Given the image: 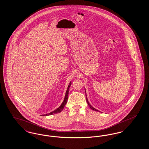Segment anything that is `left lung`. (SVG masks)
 Segmentation results:
<instances>
[{
    "instance_id": "8db88e82",
    "label": "left lung",
    "mask_w": 149,
    "mask_h": 149,
    "mask_svg": "<svg viewBox=\"0 0 149 149\" xmlns=\"http://www.w3.org/2000/svg\"><path fill=\"white\" fill-rule=\"evenodd\" d=\"M85 92H86V91H85ZM85 96H86V102H87V103H88V106L90 107V108L93 109V111H97V112H100L98 110H97V109H96L95 108H94L90 104H89V102H88V98H87V97H86V93H85Z\"/></svg>"
}]
</instances>
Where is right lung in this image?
<instances>
[{
  "label": "right lung",
  "instance_id": "add662e5",
  "mask_svg": "<svg viewBox=\"0 0 149 149\" xmlns=\"http://www.w3.org/2000/svg\"><path fill=\"white\" fill-rule=\"evenodd\" d=\"M71 84V82L70 81L69 86L68 87V89H67V91H66V92L65 94V98H64V101L62 103V104H61V106L59 107L58 108H57L56 109H55V111L50 112L49 113L46 114H42V116H49V115H52V114H54L57 113H60V112H61L63 109L64 108V107L65 106L66 103H67V101H68V94H69V88H70V86Z\"/></svg>",
  "mask_w": 149,
  "mask_h": 149
}]
</instances>
